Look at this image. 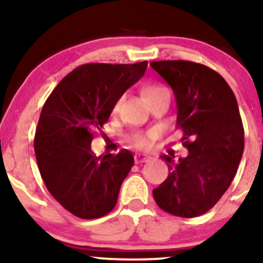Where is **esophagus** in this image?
Listing matches in <instances>:
<instances>
[{"mask_svg": "<svg viewBox=\"0 0 263 263\" xmlns=\"http://www.w3.org/2000/svg\"><path fill=\"white\" fill-rule=\"evenodd\" d=\"M136 163H144V162H149L152 159V157L149 155H146V153H137L135 157Z\"/></svg>", "mask_w": 263, "mask_h": 263, "instance_id": "obj_1", "label": "esophagus"}]
</instances>
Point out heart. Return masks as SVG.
Masks as SVG:
<instances>
[{
	"label": "heart",
	"mask_w": 263,
	"mask_h": 263,
	"mask_svg": "<svg viewBox=\"0 0 263 263\" xmlns=\"http://www.w3.org/2000/svg\"><path fill=\"white\" fill-rule=\"evenodd\" d=\"M162 90H165V87L161 85H151L146 89V93L147 96H149L152 95V93L162 91ZM155 136L156 135L153 134V132H148V134H136L134 136H131L129 140H131L132 143H134L136 147H138V148H147V147H149L151 144H152Z\"/></svg>",
	"instance_id": "1"
}]
</instances>
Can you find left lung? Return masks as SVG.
<instances>
[{
  "mask_svg": "<svg viewBox=\"0 0 263 263\" xmlns=\"http://www.w3.org/2000/svg\"><path fill=\"white\" fill-rule=\"evenodd\" d=\"M151 66L176 95L177 127L189 152L178 161L161 157L170 174L153 189V198L172 215L195 218L224 195L242 157L245 136L236 98L221 75L199 63L159 60Z\"/></svg>",
  "mask_w": 263,
  "mask_h": 263,
  "instance_id": "left-lung-1",
  "label": "left lung"
}]
</instances>
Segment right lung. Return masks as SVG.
<instances>
[{"label":"right lung","mask_w":263,"mask_h":263,"mask_svg":"<svg viewBox=\"0 0 263 263\" xmlns=\"http://www.w3.org/2000/svg\"><path fill=\"white\" fill-rule=\"evenodd\" d=\"M148 62L90 63L63 79L42 108L34 152L42 179L64 209L80 219L106 215L135 159L127 149L96 156L93 132L108 121L126 90L143 77Z\"/></svg>","instance_id":"1"}]
</instances>
